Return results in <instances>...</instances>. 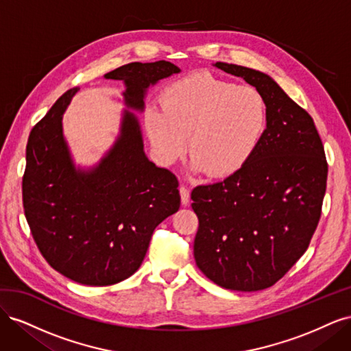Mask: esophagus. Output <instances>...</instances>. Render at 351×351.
Returning <instances> with one entry per match:
<instances>
[{
    "label": "esophagus",
    "mask_w": 351,
    "mask_h": 351,
    "mask_svg": "<svg viewBox=\"0 0 351 351\" xmlns=\"http://www.w3.org/2000/svg\"><path fill=\"white\" fill-rule=\"evenodd\" d=\"M180 196H182V205H189L190 200V192L186 186H180Z\"/></svg>",
    "instance_id": "esophagus-1"
}]
</instances>
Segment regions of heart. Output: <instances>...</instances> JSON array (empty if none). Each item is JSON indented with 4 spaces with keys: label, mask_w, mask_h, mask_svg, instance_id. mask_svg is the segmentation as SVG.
I'll return each mask as SVG.
<instances>
[{
    "label": "heart",
    "mask_w": 351,
    "mask_h": 351,
    "mask_svg": "<svg viewBox=\"0 0 351 351\" xmlns=\"http://www.w3.org/2000/svg\"><path fill=\"white\" fill-rule=\"evenodd\" d=\"M162 108L147 107L145 129L159 162L171 165L187 149L195 171L234 176L256 154L268 129V104L261 90L206 73L165 89Z\"/></svg>",
    "instance_id": "heart-1"
}]
</instances>
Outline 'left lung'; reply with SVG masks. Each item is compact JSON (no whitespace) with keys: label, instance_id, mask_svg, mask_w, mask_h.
Segmentation results:
<instances>
[{"label":"left lung","instance_id":"8db88e82","mask_svg":"<svg viewBox=\"0 0 351 351\" xmlns=\"http://www.w3.org/2000/svg\"><path fill=\"white\" fill-rule=\"evenodd\" d=\"M214 66L262 92L268 129L241 171L193 189L195 261L219 287L259 291L281 280L309 247L321 218L328 164L313 119L277 82L243 66Z\"/></svg>","mask_w":351,"mask_h":351}]
</instances>
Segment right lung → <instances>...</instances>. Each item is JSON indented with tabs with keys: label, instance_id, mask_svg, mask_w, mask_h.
<instances>
[{
	"label": "right lung",
	"instance_id": "obj_1",
	"mask_svg": "<svg viewBox=\"0 0 351 351\" xmlns=\"http://www.w3.org/2000/svg\"><path fill=\"white\" fill-rule=\"evenodd\" d=\"M174 73L180 69L161 60L130 62L105 77L123 80L125 105L143 111L146 89ZM77 89L60 97L29 134L23 208L52 268L83 285H112L139 269L154 230L178 210V180L146 158L130 111H124L119 139L101 162L76 169L61 120Z\"/></svg>",
	"mask_w": 351,
	"mask_h": 351
}]
</instances>
